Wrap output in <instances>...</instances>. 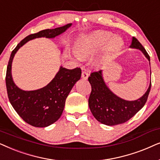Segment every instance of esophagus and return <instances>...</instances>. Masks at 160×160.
<instances>
[{"label": "esophagus", "mask_w": 160, "mask_h": 160, "mask_svg": "<svg viewBox=\"0 0 160 160\" xmlns=\"http://www.w3.org/2000/svg\"><path fill=\"white\" fill-rule=\"evenodd\" d=\"M82 78L83 80H87L88 78V73L86 71H83L82 72Z\"/></svg>", "instance_id": "34e87169"}]
</instances>
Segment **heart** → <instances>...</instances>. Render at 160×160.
<instances>
[{
    "label": "heart",
    "mask_w": 160,
    "mask_h": 160,
    "mask_svg": "<svg viewBox=\"0 0 160 160\" xmlns=\"http://www.w3.org/2000/svg\"><path fill=\"white\" fill-rule=\"evenodd\" d=\"M112 37L111 33L108 31H99L86 36L80 40L77 48L75 56L81 58L89 55L102 48L108 41L105 48V52L108 55L112 54L118 51L122 47L123 42L121 37Z\"/></svg>",
    "instance_id": "b5f03b06"
}]
</instances>
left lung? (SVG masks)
<instances>
[{
  "mask_svg": "<svg viewBox=\"0 0 160 160\" xmlns=\"http://www.w3.org/2000/svg\"><path fill=\"white\" fill-rule=\"evenodd\" d=\"M131 48L139 49L150 61V57L139 41L132 38ZM91 92L88 99V106L93 116L98 121L108 126L125 123L133 117L146 104L149 94L152 82L145 94L135 101H127L114 94L106 86L102 71L93 72L88 77Z\"/></svg>",
  "mask_w": 160,
  "mask_h": 160,
  "instance_id": "8db88e82",
  "label": "left lung"
}]
</instances>
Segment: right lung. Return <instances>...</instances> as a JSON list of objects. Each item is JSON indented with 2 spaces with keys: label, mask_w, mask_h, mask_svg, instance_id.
<instances>
[{
  "label": "right lung",
  "mask_w": 160,
  "mask_h": 160,
  "mask_svg": "<svg viewBox=\"0 0 160 160\" xmlns=\"http://www.w3.org/2000/svg\"><path fill=\"white\" fill-rule=\"evenodd\" d=\"M72 24L46 29L28 36L19 43L11 54L6 75V85L9 102L25 122L36 127H46L60 118L66 99L72 87L81 77V69H68L61 67L50 83L35 91H23L14 84L12 77V63L19 49L29 40L39 37L55 38L63 33Z\"/></svg>",
  "instance_id": "add662e5"
}]
</instances>
